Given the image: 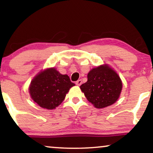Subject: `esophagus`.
Listing matches in <instances>:
<instances>
[{
	"label": "esophagus",
	"instance_id": "esophagus-1",
	"mask_svg": "<svg viewBox=\"0 0 153 153\" xmlns=\"http://www.w3.org/2000/svg\"><path fill=\"white\" fill-rule=\"evenodd\" d=\"M82 80H78V81H76V82H75V84H76L78 86H80L81 85H82Z\"/></svg>",
	"mask_w": 153,
	"mask_h": 153
}]
</instances>
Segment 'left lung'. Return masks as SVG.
<instances>
[{
	"mask_svg": "<svg viewBox=\"0 0 153 153\" xmlns=\"http://www.w3.org/2000/svg\"><path fill=\"white\" fill-rule=\"evenodd\" d=\"M85 97L97 108L113 105L120 95L123 83L117 73L108 65L92 68L87 81L80 87Z\"/></svg>",
	"mask_w": 153,
	"mask_h": 153,
	"instance_id": "obj_1",
	"label": "left lung"
}]
</instances>
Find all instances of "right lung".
Listing matches in <instances>:
<instances>
[{
	"label": "right lung",
	"instance_id": "obj_1",
	"mask_svg": "<svg viewBox=\"0 0 153 153\" xmlns=\"http://www.w3.org/2000/svg\"><path fill=\"white\" fill-rule=\"evenodd\" d=\"M74 85L68 75L50 68L40 72L33 79L29 93L31 99L40 107L52 110L62 103L69 89Z\"/></svg>",
	"mask_w": 153,
	"mask_h": 153
}]
</instances>
